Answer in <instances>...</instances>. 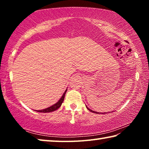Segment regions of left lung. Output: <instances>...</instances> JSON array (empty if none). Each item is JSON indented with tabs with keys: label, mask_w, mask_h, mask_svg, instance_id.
<instances>
[{
	"label": "left lung",
	"mask_w": 149,
	"mask_h": 149,
	"mask_svg": "<svg viewBox=\"0 0 149 149\" xmlns=\"http://www.w3.org/2000/svg\"><path fill=\"white\" fill-rule=\"evenodd\" d=\"M86 107H87V108L88 110H89V111H91V112H93V113H96V114H103V113H100V112H95V111H93V110H91V109H89V108H88L87 106H86ZM104 114H107V112H105V113H104Z\"/></svg>",
	"instance_id": "8db88e82"
}]
</instances>
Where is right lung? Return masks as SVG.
<instances>
[{
	"label": "right lung",
	"mask_w": 149,
	"mask_h": 149,
	"mask_svg": "<svg viewBox=\"0 0 149 149\" xmlns=\"http://www.w3.org/2000/svg\"><path fill=\"white\" fill-rule=\"evenodd\" d=\"M67 91V89L65 91V92L64 93V94L62 96V97L60 98V100L58 101L56 103H55L54 104H53L51 107H50L47 108H45V109L43 110H36L37 112H43V113H47V112H53V111H55L56 110H57L58 108H59L60 107V106L62 105L63 101H64V97H65V93Z\"/></svg>",
	"instance_id": "obj_1"
}]
</instances>
